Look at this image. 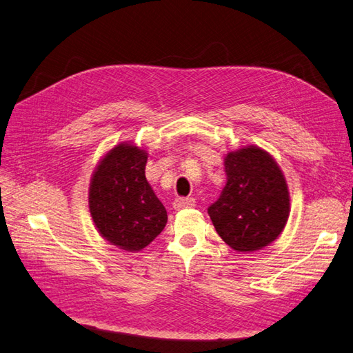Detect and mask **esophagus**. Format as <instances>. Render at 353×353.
<instances>
[{
  "label": "esophagus",
  "instance_id": "esophagus-1",
  "mask_svg": "<svg viewBox=\"0 0 353 353\" xmlns=\"http://www.w3.org/2000/svg\"><path fill=\"white\" fill-rule=\"evenodd\" d=\"M196 205V200L193 197H181L176 199L174 202V208L175 209H187V208H193Z\"/></svg>",
  "mask_w": 353,
  "mask_h": 353
}]
</instances>
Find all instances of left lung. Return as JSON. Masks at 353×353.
Masks as SVG:
<instances>
[{"instance_id":"left-lung-1","label":"left lung","mask_w":353,"mask_h":353,"mask_svg":"<svg viewBox=\"0 0 353 353\" xmlns=\"http://www.w3.org/2000/svg\"><path fill=\"white\" fill-rule=\"evenodd\" d=\"M227 183L208 214L236 252H254L278 239L287 225L291 197L281 166L269 151L246 145L224 156Z\"/></svg>"}]
</instances>
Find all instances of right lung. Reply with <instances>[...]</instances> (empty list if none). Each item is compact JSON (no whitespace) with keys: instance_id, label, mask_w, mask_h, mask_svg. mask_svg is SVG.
I'll return each mask as SVG.
<instances>
[{"instance_id":"1","label":"right lung","mask_w":353,"mask_h":353,"mask_svg":"<svg viewBox=\"0 0 353 353\" xmlns=\"http://www.w3.org/2000/svg\"><path fill=\"white\" fill-rule=\"evenodd\" d=\"M147 151L119 142L103 154L89 184V211L98 233L111 245L138 252L168 223V212L145 178Z\"/></svg>"}]
</instances>
